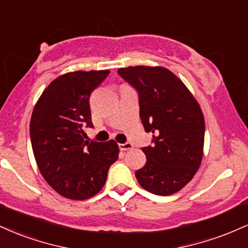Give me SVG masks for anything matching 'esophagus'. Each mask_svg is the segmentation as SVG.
I'll return each instance as SVG.
<instances>
[{
    "label": "esophagus",
    "mask_w": 248,
    "mask_h": 248,
    "mask_svg": "<svg viewBox=\"0 0 248 248\" xmlns=\"http://www.w3.org/2000/svg\"><path fill=\"white\" fill-rule=\"evenodd\" d=\"M119 148H120L121 150H129L133 149V144L130 143V142H124V143L119 144Z\"/></svg>",
    "instance_id": "1"
}]
</instances>
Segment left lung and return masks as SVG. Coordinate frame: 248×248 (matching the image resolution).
I'll return each instance as SVG.
<instances>
[{
  "mask_svg": "<svg viewBox=\"0 0 248 248\" xmlns=\"http://www.w3.org/2000/svg\"><path fill=\"white\" fill-rule=\"evenodd\" d=\"M118 73L138 92L141 122L153 133V144L142 148L147 162L135 171L136 179L154 195H172L191 181L203 158L201 107L186 85L163 67L129 66Z\"/></svg>",
  "mask_w": 248,
  "mask_h": 248,
  "instance_id": "left-lung-1",
  "label": "left lung"
}]
</instances>
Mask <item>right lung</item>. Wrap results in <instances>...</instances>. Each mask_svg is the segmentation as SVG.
<instances>
[{
	"instance_id": "1",
	"label": "right lung",
	"mask_w": 248,
	"mask_h": 248,
	"mask_svg": "<svg viewBox=\"0 0 248 248\" xmlns=\"http://www.w3.org/2000/svg\"><path fill=\"white\" fill-rule=\"evenodd\" d=\"M109 71H77L55 79L37 101L30 121L33 155L43 177L70 199H87L105 186L119 157L114 141H86L93 128L90 95Z\"/></svg>"
}]
</instances>
